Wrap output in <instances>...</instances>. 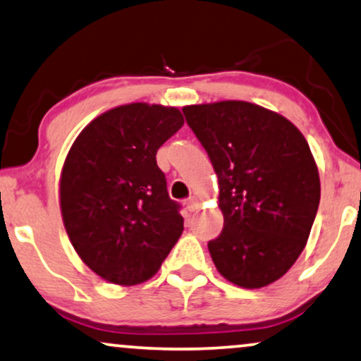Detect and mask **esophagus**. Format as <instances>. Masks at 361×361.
<instances>
[{"label": "esophagus", "instance_id": "34e87169", "mask_svg": "<svg viewBox=\"0 0 361 361\" xmlns=\"http://www.w3.org/2000/svg\"><path fill=\"white\" fill-rule=\"evenodd\" d=\"M198 208H200L198 198H196V196H191V198H188V209L191 211V213H193V211H196Z\"/></svg>", "mask_w": 361, "mask_h": 361}]
</instances>
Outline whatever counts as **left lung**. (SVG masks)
Masks as SVG:
<instances>
[{"label": "left lung", "mask_w": 361, "mask_h": 361, "mask_svg": "<svg viewBox=\"0 0 361 361\" xmlns=\"http://www.w3.org/2000/svg\"><path fill=\"white\" fill-rule=\"evenodd\" d=\"M183 114L218 175L224 226L208 243L216 269L244 289L272 284L304 251L319 209L309 143L286 117L243 100Z\"/></svg>", "instance_id": "1"}]
</instances>
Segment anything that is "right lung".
Segmentation results:
<instances>
[{
	"label": "right lung",
	"mask_w": 361,
	"mask_h": 361,
	"mask_svg": "<svg viewBox=\"0 0 361 361\" xmlns=\"http://www.w3.org/2000/svg\"><path fill=\"white\" fill-rule=\"evenodd\" d=\"M175 107L120 105L94 118L62 166L61 211L72 246L105 281L135 286L157 274L183 233L157 152L180 130Z\"/></svg>",
	"instance_id": "1"
}]
</instances>
